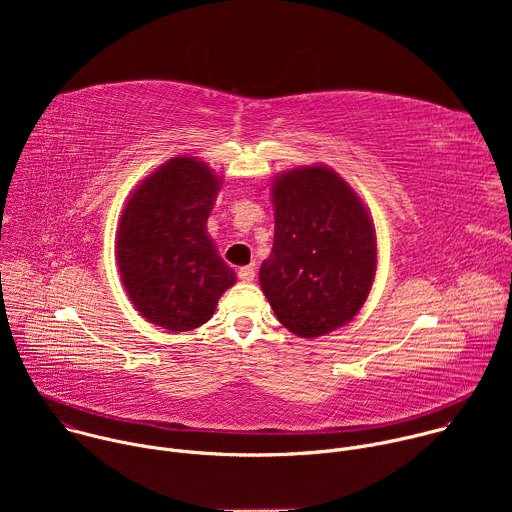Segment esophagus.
I'll use <instances>...</instances> for the list:
<instances>
[{"label":"esophagus","mask_w":512,"mask_h":512,"mask_svg":"<svg viewBox=\"0 0 512 512\" xmlns=\"http://www.w3.org/2000/svg\"><path fill=\"white\" fill-rule=\"evenodd\" d=\"M239 279L245 281V283H251L255 279V267H251V265L249 267H241L239 269Z\"/></svg>","instance_id":"1"}]
</instances>
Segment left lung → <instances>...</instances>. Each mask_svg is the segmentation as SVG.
<instances>
[{
    "mask_svg": "<svg viewBox=\"0 0 512 512\" xmlns=\"http://www.w3.org/2000/svg\"><path fill=\"white\" fill-rule=\"evenodd\" d=\"M271 196L275 235L259 269L261 289L289 332L324 336L369 298L377 271L373 218L328 166L279 174Z\"/></svg>",
    "mask_w": 512,
    "mask_h": 512,
    "instance_id": "8db88e82",
    "label": "left lung"
}]
</instances>
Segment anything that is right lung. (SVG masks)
<instances>
[{
  "instance_id": "obj_1",
  "label": "right lung",
  "mask_w": 512,
  "mask_h": 512,
  "mask_svg": "<svg viewBox=\"0 0 512 512\" xmlns=\"http://www.w3.org/2000/svg\"><path fill=\"white\" fill-rule=\"evenodd\" d=\"M223 178L178 156L145 178L125 202L117 265L135 310L156 326L188 332L206 324L235 271L206 233Z\"/></svg>"
}]
</instances>
